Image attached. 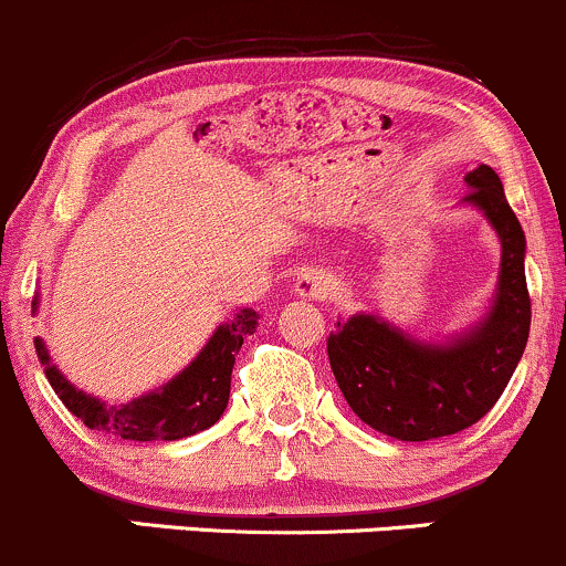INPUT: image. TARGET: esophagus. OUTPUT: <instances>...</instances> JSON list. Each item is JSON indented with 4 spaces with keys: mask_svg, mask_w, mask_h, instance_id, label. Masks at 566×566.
Wrapping results in <instances>:
<instances>
[{
    "mask_svg": "<svg viewBox=\"0 0 566 566\" xmlns=\"http://www.w3.org/2000/svg\"><path fill=\"white\" fill-rule=\"evenodd\" d=\"M335 290V282L325 271H303L295 279V295L306 297V301H325Z\"/></svg>",
    "mask_w": 566,
    "mask_h": 566,
    "instance_id": "esophagus-1",
    "label": "esophagus"
}]
</instances>
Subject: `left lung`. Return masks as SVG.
<instances>
[{
	"mask_svg": "<svg viewBox=\"0 0 566 566\" xmlns=\"http://www.w3.org/2000/svg\"><path fill=\"white\" fill-rule=\"evenodd\" d=\"M462 203L500 235L502 258L489 312L449 340H419L376 314L338 322L327 357L346 402L374 430L397 440H434L473 427L505 392L530 338L526 239L492 166L464 177Z\"/></svg>",
	"mask_w": 566,
	"mask_h": 566,
	"instance_id": "obj_1",
	"label": "left lung"
}]
</instances>
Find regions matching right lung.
Wrapping results in <instances>:
<instances>
[{
    "mask_svg": "<svg viewBox=\"0 0 566 566\" xmlns=\"http://www.w3.org/2000/svg\"><path fill=\"white\" fill-rule=\"evenodd\" d=\"M31 308H36V297ZM258 319V312L241 308L231 322L217 327L207 346L182 374L174 376L155 392L134 397L132 402H120V406H107L98 397L85 395L83 389L66 381L64 374L53 365L42 338H34V349L53 392L77 419H83L85 427L123 440H139V443L179 440L209 430L226 411L235 354L247 335L254 333Z\"/></svg>",
    "mask_w": 566,
    "mask_h": 566,
    "instance_id": "obj_1",
    "label": "right lung"
}]
</instances>
